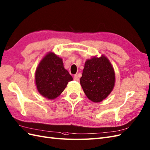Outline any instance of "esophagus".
<instances>
[{
	"label": "esophagus",
	"mask_w": 150,
	"mask_h": 150,
	"mask_svg": "<svg viewBox=\"0 0 150 150\" xmlns=\"http://www.w3.org/2000/svg\"><path fill=\"white\" fill-rule=\"evenodd\" d=\"M74 79L75 80V81H79V78L78 75H75L74 76Z\"/></svg>",
	"instance_id": "esophagus-1"
}]
</instances>
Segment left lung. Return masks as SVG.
<instances>
[{"label": "left lung", "mask_w": 150, "mask_h": 150, "mask_svg": "<svg viewBox=\"0 0 150 150\" xmlns=\"http://www.w3.org/2000/svg\"><path fill=\"white\" fill-rule=\"evenodd\" d=\"M80 82L91 101L99 103L106 98L115 82L114 69L109 59L104 55L87 59Z\"/></svg>", "instance_id": "1"}]
</instances>
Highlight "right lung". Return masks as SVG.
Wrapping results in <instances>:
<instances>
[{"label": "right lung", "instance_id": "1", "mask_svg": "<svg viewBox=\"0 0 150 150\" xmlns=\"http://www.w3.org/2000/svg\"><path fill=\"white\" fill-rule=\"evenodd\" d=\"M35 79L38 93L45 98L54 99L63 93L73 78L64 69L63 59L50 52L38 64Z\"/></svg>", "mask_w": 150, "mask_h": 150}]
</instances>
